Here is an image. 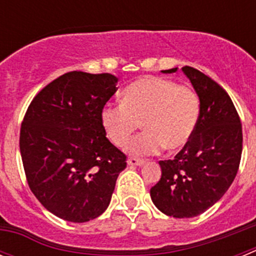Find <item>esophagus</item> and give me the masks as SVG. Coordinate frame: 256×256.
<instances>
[{
    "instance_id": "1",
    "label": "esophagus",
    "mask_w": 256,
    "mask_h": 256,
    "mask_svg": "<svg viewBox=\"0 0 256 256\" xmlns=\"http://www.w3.org/2000/svg\"><path fill=\"white\" fill-rule=\"evenodd\" d=\"M128 164L141 166V165L144 164V159H137V158H130V159H128Z\"/></svg>"
}]
</instances>
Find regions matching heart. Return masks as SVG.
I'll return each instance as SVG.
<instances>
[{"label": "heart", "mask_w": 256, "mask_h": 256, "mask_svg": "<svg viewBox=\"0 0 256 256\" xmlns=\"http://www.w3.org/2000/svg\"><path fill=\"white\" fill-rule=\"evenodd\" d=\"M200 112V98L191 87L159 76H144L124 88L122 104L104 108L101 124L106 137L120 148L141 123L144 132L126 144L132 155L156 154L162 148L174 152L190 142Z\"/></svg>", "instance_id": "1"}]
</instances>
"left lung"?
Listing matches in <instances>:
<instances>
[{
  "instance_id": "obj_1",
  "label": "left lung",
  "mask_w": 256,
  "mask_h": 256,
  "mask_svg": "<svg viewBox=\"0 0 256 256\" xmlns=\"http://www.w3.org/2000/svg\"><path fill=\"white\" fill-rule=\"evenodd\" d=\"M177 68L162 70L174 73ZM198 94L200 119L188 144L173 160H162L151 200L173 218H192L220 200L234 182L242 154V126L227 92L212 78L183 66Z\"/></svg>"
}]
</instances>
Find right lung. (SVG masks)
Here are the masks:
<instances>
[{
  "mask_svg": "<svg viewBox=\"0 0 256 256\" xmlns=\"http://www.w3.org/2000/svg\"><path fill=\"white\" fill-rule=\"evenodd\" d=\"M116 83L108 73H65L38 92L22 119L20 154L29 188L64 220L101 216L126 166V156L101 124Z\"/></svg>",
  "mask_w": 256,
  "mask_h": 256,
  "instance_id": "1",
  "label": "right lung"
}]
</instances>
